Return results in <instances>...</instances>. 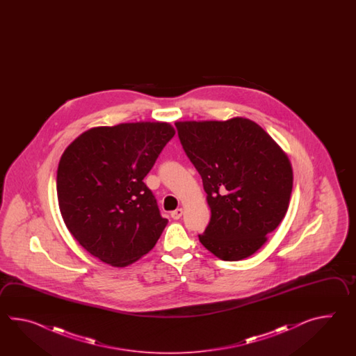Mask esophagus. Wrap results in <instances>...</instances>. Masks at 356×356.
I'll use <instances>...</instances> for the list:
<instances>
[{
	"instance_id": "esophagus-1",
	"label": "esophagus",
	"mask_w": 356,
	"mask_h": 356,
	"mask_svg": "<svg viewBox=\"0 0 356 356\" xmlns=\"http://www.w3.org/2000/svg\"><path fill=\"white\" fill-rule=\"evenodd\" d=\"M181 215H183V210L181 209H177V210L172 211V213H170V216L175 220L181 219Z\"/></svg>"
}]
</instances>
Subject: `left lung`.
<instances>
[{"label":"left lung","instance_id":"8db88e82","mask_svg":"<svg viewBox=\"0 0 356 356\" xmlns=\"http://www.w3.org/2000/svg\"><path fill=\"white\" fill-rule=\"evenodd\" d=\"M202 178L211 219L200 242L222 261L257 252L288 211L293 169L265 129L247 118L175 122Z\"/></svg>","mask_w":356,"mask_h":356}]
</instances>
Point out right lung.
Masks as SVG:
<instances>
[{
  "label": "right lung",
  "instance_id": "obj_1",
  "mask_svg": "<svg viewBox=\"0 0 356 356\" xmlns=\"http://www.w3.org/2000/svg\"><path fill=\"white\" fill-rule=\"evenodd\" d=\"M175 134L165 122L94 127L62 154L57 169L60 215L94 257L124 267L158 242L168 220L144 178Z\"/></svg>",
  "mask_w": 356,
  "mask_h": 356
}]
</instances>
